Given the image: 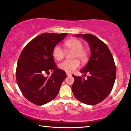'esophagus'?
Wrapping results in <instances>:
<instances>
[{
  "label": "esophagus",
  "mask_w": 131,
  "mask_h": 131,
  "mask_svg": "<svg viewBox=\"0 0 131 131\" xmlns=\"http://www.w3.org/2000/svg\"><path fill=\"white\" fill-rule=\"evenodd\" d=\"M67 76H71V74H69V73H68V72H67Z\"/></svg>",
  "instance_id": "esophagus-1"
}]
</instances>
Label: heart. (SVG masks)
Returning a JSON list of instances; mask_svg holds the SVG:
<instances>
[{"label": "heart", "mask_w": 131, "mask_h": 131, "mask_svg": "<svg viewBox=\"0 0 131 131\" xmlns=\"http://www.w3.org/2000/svg\"><path fill=\"white\" fill-rule=\"evenodd\" d=\"M67 50H73L72 57H78L83 62H86L89 58V51L86 48H83V43L80 40L72 38L67 40L64 43ZM65 51L60 44H57L53 49V56L56 60H60L63 58ZM80 66V61L77 59L72 60H65L59 64V68L65 72H74Z\"/></svg>", "instance_id": "heart-1"}]
</instances>
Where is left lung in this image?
<instances>
[{
    "mask_svg": "<svg viewBox=\"0 0 131 131\" xmlns=\"http://www.w3.org/2000/svg\"><path fill=\"white\" fill-rule=\"evenodd\" d=\"M88 42L90 57L86 65L80 71L88 79L73 75L72 90L74 96L87 105H95L104 101L113 89L116 80V68L114 59L104 42L92 34H78Z\"/></svg>",
    "mask_w": 131,
    "mask_h": 131,
    "instance_id": "8db88e82",
    "label": "left lung"
}]
</instances>
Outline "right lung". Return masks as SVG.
Listing matches in <instances>:
<instances>
[{
	"label": "right lung",
	"instance_id": "1",
	"mask_svg": "<svg viewBox=\"0 0 131 131\" xmlns=\"http://www.w3.org/2000/svg\"><path fill=\"white\" fill-rule=\"evenodd\" d=\"M67 34L43 33L26 45L17 65V84L24 96L32 103L42 105L56 97L67 78L64 71L57 68L53 56L54 47ZM50 72L52 74L47 76Z\"/></svg>",
	"mask_w": 131,
	"mask_h": 131
}]
</instances>
